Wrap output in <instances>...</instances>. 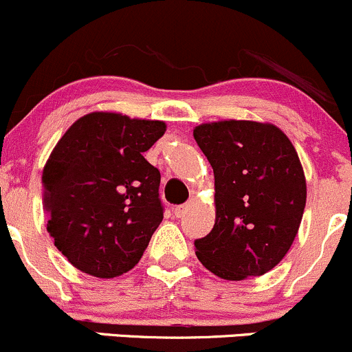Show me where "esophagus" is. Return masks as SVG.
<instances>
[{
	"label": "esophagus",
	"mask_w": 352,
	"mask_h": 352,
	"mask_svg": "<svg viewBox=\"0 0 352 352\" xmlns=\"http://www.w3.org/2000/svg\"><path fill=\"white\" fill-rule=\"evenodd\" d=\"M187 212H188V206H179V207L173 208V215H175V217H179V219L184 217Z\"/></svg>",
	"instance_id": "esophagus-1"
}]
</instances>
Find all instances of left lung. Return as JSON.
I'll list each match as a JSON object with an SVG mask.
<instances>
[{
	"mask_svg": "<svg viewBox=\"0 0 352 352\" xmlns=\"http://www.w3.org/2000/svg\"><path fill=\"white\" fill-rule=\"evenodd\" d=\"M215 179V223L195 241V256L226 280L264 276L294 242L306 177L294 145L279 126L220 120L194 129Z\"/></svg>",
	"mask_w": 352,
	"mask_h": 352,
	"instance_id": "8db88e82",
	"label": "left lung"
}]
</instances>
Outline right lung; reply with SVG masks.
Instances as JSON below:
<instances>
[{"mask_svg": "<svg viewBox=\"0 0 352 352\" xmlns=\"http://www.w3.org/2000/svg\"><path fill=\"white\" fill-rule=\"evenodd\" d=\"M160 120L91 111L58 140L43 167V206L56 249L88 276L111 279L138 264L164 219L160 172L144 153Z\"/></svg>", "mask_w": 352, "mask_h": 352, "instance_id": "obj_1", "label": "right lung"}]
</instances>
